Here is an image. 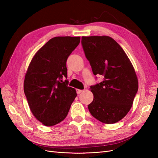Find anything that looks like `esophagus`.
Here are the masks:
<instances>
[{
    "label": "esophagus",
    "mask_w": 158,
    "mask_h": 158,
    "mask_svg": "<svg viewBox=\"0 0 158 158\" xmlns=\"http://www.w3.org/2000/svg\"><path fill=\"white\" fill-rule=\"evenodd\" d=\"M82 91H83V90H82V89H76V93H77L78 94H80L81 92H82Z\"/></svg>",
    "instance_id": "esophagus-1"
}]
</instances>
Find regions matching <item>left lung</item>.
I'll return each mask as SVG.
<instances>
[{
	"label": "left lung",
	"mask_w": 158,
	"mask_h": 158,
	"mask_svg": "<svg viewBox=\"0 0 158 158\" xmlns=\"http://www.w3.org/2000/svg\"><path fill=\"white\" fill-rule=\"evenodd\" d=\"M84 53L94 75L103 76L102 82L90 86L94 94L88 109L106 124L121 121L130 111L138 92V78L125 52L109 36L82 37Z\"/></svg>",
	"instance_id": "8db88e82"
}]
</instances>
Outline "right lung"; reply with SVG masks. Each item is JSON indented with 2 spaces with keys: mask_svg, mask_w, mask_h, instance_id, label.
<instances>
[{
  "mask_svg": "<svg viewBox=\"0 0 158 158\" xmlns=\"http://www.w3.org/2000/svg\"><path fill=\"white\" fill-rule=\"evenodd\" d=\"M80 41V37H55L38 51L28 66L23 90L34 117L47 127L67 116L77 95L69 87L66 60Z\"/></svg>",
  "mask_w": 158,
  "mask_h": 158,
  "instance_id": "add662e5",
  "label": "right lung"
}]
</instances>
